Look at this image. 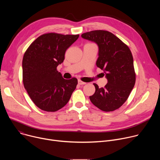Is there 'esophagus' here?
Returning a JSON list of instances; mask_svg holds the SVG:
<instances>
[{
    "mask_svg": "<svg viewBox=\"0 0 160 160\" xmlns=\"http://www.w3.org/2000/svg\"><path fill=\"white\" fill-rule=\"evenodd\" d=\"M78 84L79 85H85L86 83L85 82H82V80H78Z\"/></svg>",
    "mask_w": 160,
    "mask_h": 160,
    "instance_id": "34e87169",
    "label": "esophagus"
}]
</instances>
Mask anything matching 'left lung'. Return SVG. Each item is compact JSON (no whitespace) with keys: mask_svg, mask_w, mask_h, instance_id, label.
<instances>
[{"mask_svg":"<svg viewBox=\"0 0 160 160\" xmlns=\"http://www.w3.org/2000/svg\"><path fill=\"white\" fill-rule=\"evenodd\" d=\"M82 37L98 44L96 65L108 79L104 87L94 83L96 91L90 100L102 111H115L127 100L135 83L132 52L125 43L108 31H91L83 33Z\"/></svg>","mask_w":160,"mask_h":160,"instance_id":"obj_1","label":"left lung"}]
</instances>
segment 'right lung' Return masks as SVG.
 Segmentation results:
<instances>
[{"label":"right lung","instance_id":"add662e5","mask_svg":"<svg viewBox=\"0 0 160 160\" xmlns=\"http://www.w3.org/2000/svg\"><path fill=\"white\" fill-rule=\"evenodd\" d=\"M79 35L45 33L35 40L22 58V82L27 92L40 109L56 111L69 101L76 88V78L64 79L57 66Z\"/></svg>","mask_w":160,"mask_h":160}]
</instances>
